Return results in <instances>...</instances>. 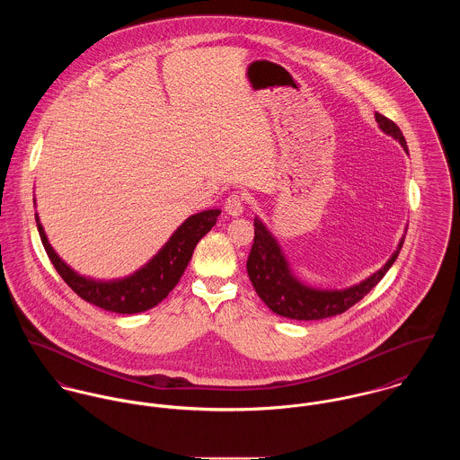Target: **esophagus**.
<instances>
[{
	"label": "esophagus",
	"instance_id": "obj_1",
	"mask_svg": "<svg viewBox=\"0 0 460 460\" xmlns=\"http://www.w3.org/2000/svg\"><path fill=\"white\" fill-rule=\"evenodd\" d=\"M224 209H226L231 217H240V215L243 213V209H245V198H243V194H238V192L231 194V196L226 199V203H224Z\"/></svg>",
	"mask_w": 460,
	"mask_h": 460
}]
</instances>
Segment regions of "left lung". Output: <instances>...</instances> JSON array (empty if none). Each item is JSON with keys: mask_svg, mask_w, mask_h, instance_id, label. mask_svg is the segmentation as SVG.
<instances>
[{"mask_svg": "<svg viewBox=\"0 0 460 460\" xmlns=\"http://www.w3.org/2000/svg\"><path fill=\"white\" fill-rule=\"evenodd\" d=\"M376 121L379 123V128L397 139L408 154V145L401 128L379 112H376ZM404 238L406 234L401 238L397 251L386 261V264L363 282L341 291H323L308 288L291 273V268L277 240L255 217L254 245L247 261V273L259 298L275 314L296 321L324 319L346 312L348 308L358 304L372 288H376V284L386 275L390 266L399 257L404 245Z\"/></svg>", "mask_w": 460, "mask_h": 460, "instance_id": "obj_1", "label": "left lung"}]
</instances>
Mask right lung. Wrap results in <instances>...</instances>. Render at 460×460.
I'll return each mask as SVG.
<instances>
[{"label":"right lung","instance_id":"right-lung-1","mask_svg":"<svg viewBox=\"0 0 460 460\" xmlns=\"http://www.w3.org/2000/svg\"><path fill=\"white\" fill-rule=\"evenodd\" d=\"M218 215L220 209H206L189 217L146 266L130 277L109 282L81 277L66 266L52 251L39 215H35V218L52 266L77 296L109 312L137 314L158 305L174 289L194 254L198 242L217 224Z\"/></svg>","mask_w":460,"mask_h":460}]
</instances>
